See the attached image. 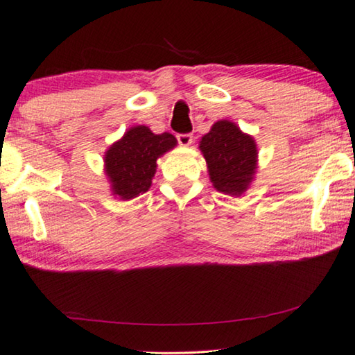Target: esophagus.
Listing matches in <instances>:
<instances>
[{
	"label": "esophagus",
	"mask_w": 355,
	"mask_h": 355,
	"mask_svg": "<svg viewBox=\"0 0 355 355\" xmlns=\"http://www.w3.org/2000/svg\"><path fill=\"white\" fill-rule=\"evenodd\" d=\"M177 140L182 146H189L193 144V135L191 134H178Z\"/></svg>",
	"instance_id": "obj_1"
}]
</instances>
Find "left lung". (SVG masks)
I'll return each instance as SVG.
<instances>
[{
    "mask_svg": "<svg viewBox=\"0 0 355 355\" xmlns=\"http://www.w3.org/2000/svg\"><path fill=\"white\" fill-rule=\"evenodd\" d=\"M199 150L216 191L241 198L250 188L258 168L257 141L236 123L216 121L200 139Z\"/></svg>",
    "mask_w": 355,
    "mask_h": 355,
    "instance_id": "obj_1",
    "label": "left lung"
}]
</instances>
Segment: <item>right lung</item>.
I'll use <instances>...</instances> for the list:
<instances>
[{
    "mask_svg": "<svg viewBox=\"0 0 355 355\" xmlns=\"http://www.w3.org/2000/svg\"><path fill=\"white\" fill-rule=\"evenodd\" d=\"M177 146L168 132L155 134L146 125H134L111 144L103 156V171L111 194L119 200H130L146 193L157 168V159Z\"/></svg>",
    "mask_w": 355,
    "mask_h": 355,
    "instance_id": "right-lung-1",
    "label": "right lung"
}]
</instances>
